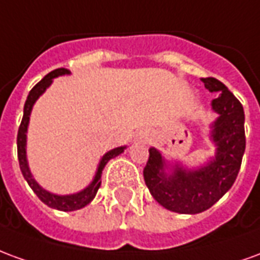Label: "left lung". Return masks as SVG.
Returning a JSON list of instances; mask_svg holds the SVG:
<instances>
[{
	"label": "left lung",
	"instance_id": "8db88e82",
	"mask_svg": "<svg viewBox=\"0 0 260 260\" xmlns=\"http://www.w3.org/2000/svg\"><path fill=\"white\" fill-rule=\"evenodd\" d=\"M209 91H217L212 108L218 118L212 125V141L216 156L196 170L175 164L173 173L164 170L167 163L154 147L149 149V160L143 178L156 201L171 212L196 214L212 207L234 184L245 152V114L238 99L216 78H202Z\"/></svg>",
	"mask_w": 260,
	"mask_h": 260
}]
</instances>
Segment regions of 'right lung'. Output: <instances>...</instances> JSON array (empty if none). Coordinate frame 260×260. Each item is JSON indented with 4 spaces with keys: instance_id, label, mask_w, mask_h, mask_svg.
Segmentation results:
<instances>
[{
    "instance_id": "add662e5",
    "label": "right lung",
    "mask_w": 260,
    "mask_h": 260,
    "mask_svg": "<svg viewBox=\"0 0 260 260\" xmlns=\"http://www.w3.org/2000/svg\"><path fill=\"white\" fill-rule=\"evenodd\" d=\"M69 71L65 68H58L50 72L48 75H46L39 83H37L33 89L29 93V96L26 99L25 108H23V118H22V122H20L19 131H18V160H19V167L22 174L25 177V180L27 181V184L30 186L33 192L39 196V199L46 203L48 207H53V209H57V210H62V212H72V210H78V209H82L85 207L86 205H89L94 196H96L99 188L102 185V174L103 169L106 167V164L114 158L115 156H118L121 153L124 152L125 147H115L113 150L107 152L100 160L99 163V167H97L96 175L91 181L89 186H86L83 191L78 192V193H72V195H55V193H51V192L43 189L42 186L39 185L36 182V180L33 178L30 170H29V166H27V157H26V132H27V125H29V119H30V113L31 108H33V104L36 103V100L39 97L42 96L43 93L46 91L48 86L53 83L54 78H57L59 75H68Z\"/></svg>"
}]
</instances>
